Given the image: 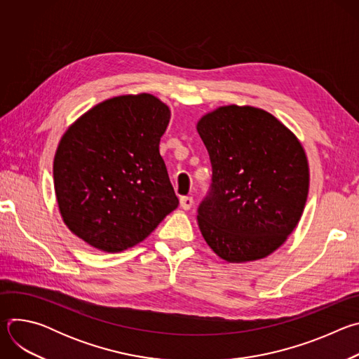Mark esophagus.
<instances>
[{"label":"esophagus","instance_id":"obj_1","mask_svg":"<svg viewBox=\"0 0 359 359\" xmlns=\"http://www.w3.org/2000/svg\"><path fill=\"white\" fill-rule=\"evenodd\" d=\"M193 206V197L191 196H183L180 197V208L184 209V210H189L191 209Z\"/></svg>","mask_w":359,"mask_h":359}]
</instances>
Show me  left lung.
Instances as JSON below:
<instances>
[{
    "mask_svg": "<svg viewBox=\"0 0 359 359\" xmlns=\"http://www.w3.org/2000/svg\"><path fill=\"white\" fill-rule=\"evenodd\" d=\"M197 132L213 170L197 209L204 240L229 263L267 257L295 229L309 196L301 143L252 107H222L198 121Z\"/></svg>",
    "mask_w": 359,
    "mask_h": 359,
    "instance_id": "left-lung-1",
    "label": "left lung"
}]
</instances>
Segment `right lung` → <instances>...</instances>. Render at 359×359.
<instances>
[{"label":"right lung","mask_w":359,"mask_h":359,"mask_svg":"<svg viewBox=\"0 0 359 359\" xmlns=\"http://www.w3.org/2000/svg\"><path fill=\"white\" fill-rule=\"evenodd\" d=\"M169 108L149 93L100 102L62 136L54 187L69 230L95 248L144 240L179 206L159 151Z\"/></svg>","instance_id":"add662e5"}]
</instances>
